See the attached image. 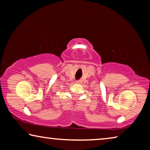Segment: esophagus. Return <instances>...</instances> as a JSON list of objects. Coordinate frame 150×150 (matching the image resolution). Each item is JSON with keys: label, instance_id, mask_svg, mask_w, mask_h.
<instances>
[{"label": "esophagus", "instance_id": "esophagus-1", "mask_svg": "<svg viewBox=\"0 0 150 150\" xmlns=\"http://www.w3.org/2000/svg\"><path fill=\"white\" fill-rule=\"evenodd\" d=\"M77 83H81V80H78V81H77Z\"/></svg>", "mask_w": 150, "mask_h": 150}]
</instances>
